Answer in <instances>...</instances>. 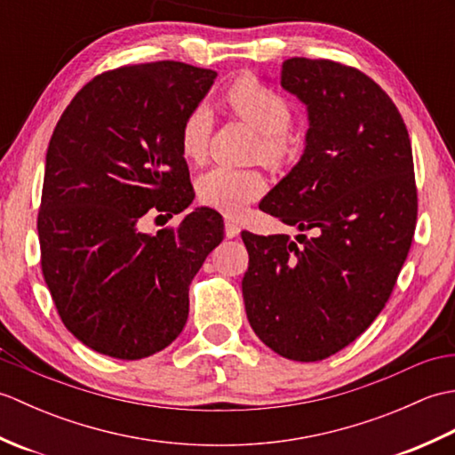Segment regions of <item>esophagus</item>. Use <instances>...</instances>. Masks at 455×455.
<instances>
[{"instance_id": "34e87169", "label": "esophagus", "mask_w": 455, "mask_h": 455, "mask_svg": "<svg viewBox=\"0 0 455 455\" xmlns=\"http://www.w3.org/2000/svg\"><path fill=\"white\" fill-rule=\"evenodd\" d=\"M238 235H240V227L236 225L235 220L227 219V220H225V236H227V238H236Z\"/></svg>"}]
</instances>
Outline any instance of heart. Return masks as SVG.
<instances>
[{"label":"heart","instance_id":"1","mask_svg":"<svg viewBox=\"0 0 455 455\" xmlns=\"http://www.w3.org/2000/svg\"><path fill=\"white\" fill-rule=\"evenodd\" d=\"M228 109L240 121L259 132L256 142V158L272 168H279L291 160L293 140L289 127L293 123V109L282 93L258 82L252 76H240L228 85L225 93ZM212 131V115L207 108H193L181 121L180 148L183 158L201 162L209 148ZM197 197L205 205L225 215H238L248 203L262 197L266 183L256 170H233L217 166L197 180Z\"/></svg>","mask_w":455,"mask_h":455}]
</instances>
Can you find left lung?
<instances>
[{
	"instance_id": "1",
	"label": "left lung",
	"mask_w": 455,
	"mask_h": 455,
	"mask_svg": "<svg viewBox=\"0 0 455 455\" xmlns=\"http://www.w3.org/2000/svg\"><path fill=\"white\" fill-rule=\"evenodd\" d=\"M282 85L307 105V144L259 209L315 236L299 235V246L244 230L243 295L259 340L287 360L318 362L389 301L417 227L412 148L399 109L357 68L289 58Z\"/></svg>"
}]
</instances>
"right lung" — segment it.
Returning a JSON list of instances; mask_svg holds the SVG:
<instances>
[{
	"mask_svg": "<svg viewBox=\"0 0 455 455\" xmlns=\"http://www.w3.org/2000/svg\"><path fill=\"white\" fill-rule=\"evenodd\" d=\"M215 78L173 60L121 66L85 84L56 123L36 219L41 266L64 326L95 352L140 360L186 326L189 283L220 244L222 217L201 207L156 235L137 222L172 219L196 197L180 127Z\"/></svg>",
	"mask_w": 455,
	"mask_h": 455,
	"instance_id": "add662e5",
	"label": "right lung"
}]
</instances>
